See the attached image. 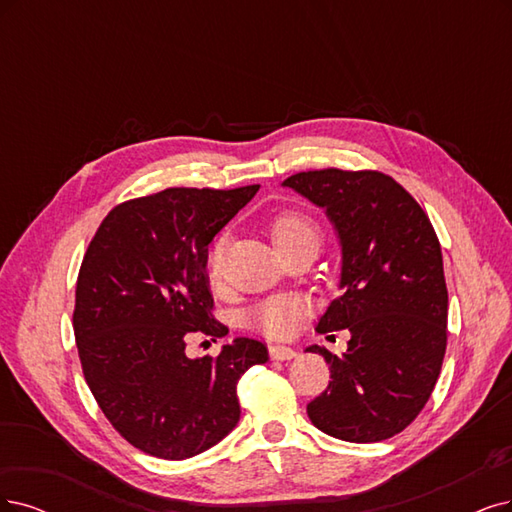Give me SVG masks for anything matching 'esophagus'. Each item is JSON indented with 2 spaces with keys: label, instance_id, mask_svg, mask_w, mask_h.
<instances>
[{
  "label": "esophagus",
  "instance_id": "34e87169",
  "mask_svg": "<svg viewBox=\"0 0 512 512\" xmlns=\"http://www.w3.org/2000/svg\"><path fill=\"white\" fill-rule=\"evenodd\" d=\"M270 356L274 361H291L297 356V352L291 346H270Z\"/></svg>",
  "mask_w": 512,
  "mask_h": 512
}]
</instances>
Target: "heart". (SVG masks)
Returning a JSON list of instances; mask_svg holds the SVG:
<instances>
[{"label": "heart", "mask_w": 512, "mask_h": 512, "mask_svg": "<svg viewBox=\"0 0 512 512\" xmlns=\"http://www.w3.org/2000/svg\"><path fill=\"white\" fill-rule=\"evenodd\" d=\"M270 238L278 253L293 249V246H299V244L318 246L320 242L316 223L301 213L278 215L270 225ZM223 251H225V236L217 238L211 253H208V276L213 280L221 276ZM301 310L304 308H301V304L295 297L278 295L257 304L249 314H246V320H249L251 327L259 329L261 333H266L270 337H285L295 331L301 318Z\"/></svg>", "instance_id": "b5f03b06"}]
</instances>
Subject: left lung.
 Instances as JSON below:
<instances>
[{
	"label": "left lung",
	"mask_w": 512,
	"mask_h": 512,
	"mask_svg": "<svg viewBox=\"0 0 512 512\" xmlns=\"http://www.w3.org/2000/svg\"><path fill=\"white\" fill-rule=\"evenodd\" d=\"M282 187L323 208L339 242V297L316 331H350L344 356L306 348L331 369L308 418L342 441L390 439L418 418L443 365L447 287L439 238L422 206L373 170H308Z\"/></svg>",
	"instance_id": "8db88e82"
}]
</instances>
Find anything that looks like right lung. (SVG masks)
I'll return each instance as SVG.
<instances>
[{
	"instance_id": "add662e5",
	"label": "right lung",
	"mask_w": 512,
	"mask_h": 512,
	"mask_svg": "<svg viewBox=\"0 0 512 512\" xmlns=\"http://www.w3.org/2000/svg\"><path fill=\"white\" fill-rule=\"evenodd\" d=\"M257 192L170 187L124 202L84 255L73 331L86 384L111 426L149 456L185 460L217 445L240 420L238 380L268 361L251 337L215 358L185 354L192 333L227 335L211 316L208 244Z\"/></svg>"
}]
</instances>
